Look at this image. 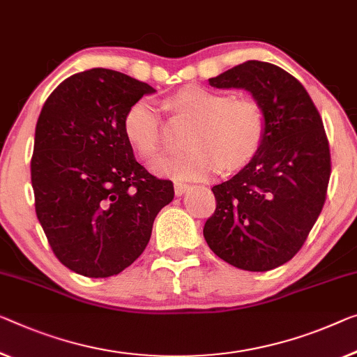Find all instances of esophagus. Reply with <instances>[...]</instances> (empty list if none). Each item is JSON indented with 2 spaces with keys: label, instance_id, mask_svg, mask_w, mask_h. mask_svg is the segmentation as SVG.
Instances as JSON below:
<instances>
[{
  "label": "esophagus",
  "instance_id": "34e87169",
  "mask_svg": "<svg viewBox=\"0 0 357 357\" xmlns=\"http://www.w3.org/2000/svg\"><path fill=\"white\" fill-rule=\"evenodd\" d=\"M190 185L189 184H184V183H174V194H176L178 197L183 195L185 190H189Z\"/></svg>",
  "mask_w": 357,
  "mask_h": 357
}]
</instances>
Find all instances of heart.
<instances>
[{
  "instance_id": "obj_1",
  "label": "heart",
  "mask_w": 357,
  "mask_h": 357,
  "mask_svg": "<svg viewBox=\"0 0 357 357\" xmlns=\"http://www.w3.org/2000/svg\"><path fill=\"white\" fill-rule=\"evenodd\" d=\"M165 107L176 119L192 120L185 136L188 151L153 163L155 172L176 179L199 181L221 168H241L264 139L266 115L253 98H232L194 84L169 96ZM123 132L137 155L146 160L155 157L165 141L155 104L146 98L132 102L125 114Z\"/></svg>"
}]
</instances>
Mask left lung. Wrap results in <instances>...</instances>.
Instances as JSON below:
<instances>
[{"label": "left lung", "instance_id": "obj_1", "mask_svg": "<svg viewBox=\"0 0 357 357\" xmlns=\"http://www.w3.org/2000/svg\"><path fill=\"white\" fill-rule=\"evenodd\" d=\"M208 82L252 93L266 132L252 160L211 188L216 210L204 237L226 263L271 271L300 252L326 204L332 163L322 119L305 86L274 63L247 61Z\"/></svg>", "mask_w": 357, "mask_h": 357}]
</instances>
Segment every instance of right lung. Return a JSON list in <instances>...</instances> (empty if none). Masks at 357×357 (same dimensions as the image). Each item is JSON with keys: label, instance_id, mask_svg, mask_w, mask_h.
<instances>
[{"label": "right lung", "instance_id": "obj_1", "mask_svg": "<svg viewBox=\"0 0 357 357\" xmlns=\"http://www.w3.org/2000/svg\"><path fill=\"white\" fill-rule=\"evenodd\" d=\"M155 89L109 68L75 73L46 99L31 155L35 210L56 258L86 278H110L151 241L173 183L137 163L123 132L132 102Z\"/></svg>", "mask_w": 357, "mask_h": 357}]
</instances>
